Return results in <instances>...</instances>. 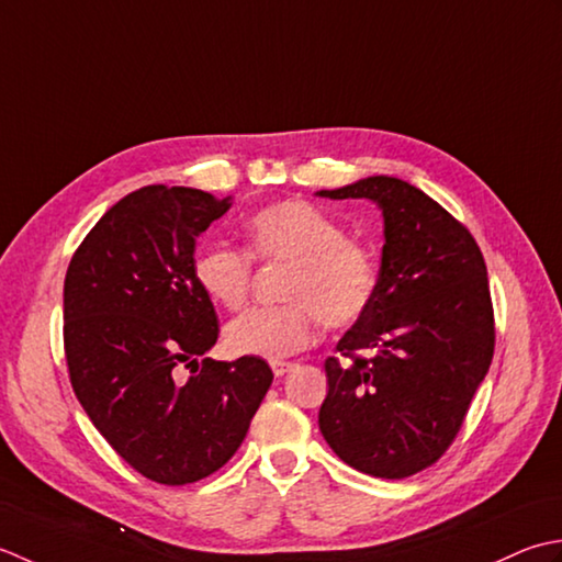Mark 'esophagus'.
<instances>
[{
    "label": "esophagus",
    "mask_w": 562,
    "mask_h": 562,
    "mask_svg": "<svg viewBox=\"0 0 562 562\" xmlns=\"http://www.w3.org/2000/svg\"><path fill=\"white\" fill-rule=\"evenodd\" d=\"M295 369V363L293 361H271V371H273V375H285L289 371H293Z\"/></svg>",
    "instance_id": "1"
}]
</instances>
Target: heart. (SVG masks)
Returning <instances> with one entry per match:
<instances>
[{"mask_svg":"<svg viewBox=\"0 0 562 562\" xmlns=\"http://www.w3.org/2000/svg\"><path fill=\"white\" fill-rule=\"evenodd\" d=\"M247 247L205 245L193 257V279L215 305L237 311L247 301L251 261L285 265L279 297L251 307L225 327V345L243 357L279 361L313 345L315 327L341 329L369 311L378 285L371 249L345 235L317 205L285 199L245 221Z\"/></svg>","mask_w":562,"mask_h":562,"instance_id":"obj_1","label":"heart"}]
</instances>
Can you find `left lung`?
<instances>
[{
    "mask_svg": "<svg viewBox=\"0 0 562 562\" xmlns=\"http://www.w3.org/2000/svg\"><path fill=\"white\" fill-rule=\"evenodd\" d=\"M319 196L375 201L385 221L373 303L325 361L319 431L357 471L409 477L453 443L495 353L483 251L403 179L369 177Z\"/></svg>",
    "mask_w": 562,
    "mask_h": 562,
    "instance_id": "left-lung-1",
    "label": "left lung"
}]
</instances>
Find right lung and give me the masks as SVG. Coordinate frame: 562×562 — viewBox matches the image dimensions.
Returning a JSON list of instances; mask_svg holds the SVG:
<instances>
[{
  "mask_svg": "<svg viewBox=\"0 0 562 562\" xmlns=\"http://www.w3.org/2000/svg\"><path fill=\"white\" fill-rule=\"evenodd\" d=\"M227 209L201 189L143 187L111 205L67 267L72 391L111 449L159 485L231 461L273 381L265 359H203L221 327L193 249Z\"/></svg>",
  "mask_w": 562,
  "mask_h": 562,
  "instance_id": "obj_1",
  "label": "right lung"
}]
</instances>
